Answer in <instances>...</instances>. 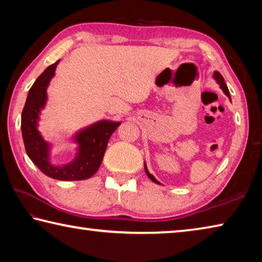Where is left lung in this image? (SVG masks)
Listing matches in <instances>:
<instances>
[{"label": "left lung", "instance_id": "left-lung-1", "mask_svg": "<svg viewBox=\"0 0 262 262\" xmlns=\"http://www.w3.org/2000/svg\"><path fill=\"white\" fill-rule=\"evenodd\" d=\"M212 77H214V78H215V81L220 84V88L222 89V90H223L224 94L229 97L230 101H231V97H230L229 89H228V86H227V84H225V82H224V78H223V76H222V75H221L219 72H215V73H214V75H212ZM144 170H145V173H147V176L149 177L150 179H151V180L154 181V183H156V184H161V183H159V181H158L156 178H155V177H154L151 173H149V171H148V168H147V165H145V163H144Z\"/></svg>", "mask_w": 262, "mask_h": 262}]
</instances>
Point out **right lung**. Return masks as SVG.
I'll list each match as a JSON object with an SVG mask.
<instances>
[{"instance_id":"obj_1","label":"right lung","mask_w":262,"mask_h":262,"mask_svg":"<svg viewBox=\"0 0 262 262\" xmlns=\"http://www.w3.org/2000/svg\"><path fill=\"white\" fill-rule=\"evenodd\" d=\"M59 62L60 60L43 70L31 86L21 112V135L29 158L43 174L62 181L84 180L98 171L110 137L121 122L100 120L76 132L73 136V141L78 145L75 158L63 165L52 164V145L38 130V121L47 101V88L54 77Z\"/></svg>"}]
</instances>
